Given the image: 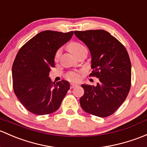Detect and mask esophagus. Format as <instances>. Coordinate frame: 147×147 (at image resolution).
Returning <instances> with one entry per match:
<instances>
[{
  "label": "esophagus",
  "instance_id": "esophagus-1",
  "mask_svg": "<svg viewBox=\"0 0 147 147\" xmlns=\"http://www.w3.org/2000/svg\"><path fill=\"white\" fill-rule=\"evenodd\" d=\"M78 85L75 84H73V83H71L70 84V89H73V88H75V86H77Z\"/></svg>",
  "mask_w": 147,
  "mask_h": 147
}]
</instances>
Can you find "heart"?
<instances>
[{"label": "heart", "mask_w": 147, "mask_h": 147, "mask_svg": "<svg viewBox=\"0 0 147 147\" xmlns=\"http://www.w3.org/2000/svg\"><path fill=\"white\" fill-rule=\"evenodd\" d=\"M67 49L69 50V51H70L73 55H75L76 56L78 54H79L81 51H82L83 50L86 49V48L84 47L82 44H80V43L76 42V41H72L67 46ZM60 54H61V52L60 51H58L55 53V61H58V59H59ZM80 73L79 72H70L69 73L67 74L66 75V78L67 80H69V81L72 82H78L79 80H80Z\"/></svg>", "instance_id": "obj_1"}]
</instances>
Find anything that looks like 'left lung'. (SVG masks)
Instances as JSON below:
<instances>
[{
    "label": "left lung",
    "instance_id": "left-lung-1",
    "mask_svg": "<svg viewBox=\"0 0 147 147\" xmlns=\"http://www.w3.org/2000/svg\"><path fill=\"white\" fill-rule=\"evenodd\" d=\"M92 56L90 76L98 78L96 86L82 84L80 98L85 112L105 118L112 115L124 102L131 86V63L125 46L110 33L102 29L75 31Z\"/></svg>",
    "mask_w": 147,
    "mask_h": 147
}]
</instances>
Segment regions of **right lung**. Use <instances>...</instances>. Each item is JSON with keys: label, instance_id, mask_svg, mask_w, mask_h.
Masks as SVG:
<instances>
[{"label": "right lung", "instance_id": "obj_1", "mask_svg": "<svg viewBox=\"0 0 147 147\" xmlns=\"http://www.w3.org/2000/svg\"><path fill=\"white\" fill-rule=\"evenodd\" d=\"M73 32L46 30L37 34L18 51L12 68L15 95L27 111L35 115L58 110L69 89L65 80L52 82L49 72L55 67V53L70 40Z\"/></svg>", "mask_w": 147, "mask_h": 147}]
</instances>
